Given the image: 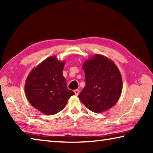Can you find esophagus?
I'll return each mask as SVG.
<instances>
[{
    "label": "esophagus",
    "mask_w": 153,
    "mask_h": 153,
    "mask_svg": "<svg viewBox=\"0 0 153 153\" xmlns=\"http://www.w3.org/2000/svg\"><path fill=\"white\" fill-rule=\"evenodd\" d=\"M79 91L78 89H76V90H74V93H75V94H76V96H77V95L79 94Z\"/></svg>",
    "instance_id": "1"
}]
</instances>
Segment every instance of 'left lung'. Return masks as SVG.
Returning a JSON list of instances; mask_svg holds the SVG:
<instances>
[{
	"label": "left lung",
	"instance_id": "1",
	"mask_svg": "<svg viewBox=\"0 0 153 153\" xmlns=\"http://www.w3.org/2000/svg\"><path fill=\"white\" fill-rule=\"evenodd\" d=\"M86 85L78 95L89 110L102 113L113 107L122 91V79L117 66L110 59L96 55L82 66Z\"/></svg>",
	"mask_w": 153,
	"mask_h": 153
}]
</instances>
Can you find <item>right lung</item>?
Here are the masks:
<instances>
[{"mask_svg":"<svg viewBox=\"0 0 153 153\" xmlns=\"http://www.w3.org/2000/svg\"><path fill=\"white\" fill-rule=\"evenodd\" d=\"M64 62L50 56L31 71L25 84L30 104L45 115H55L65 107L75 93L69 90L63 76Z\"/></svg>","mask_w":153,"mask_h":153,"instance_id":"add662e5","label":"right lung"}]
</instances>
